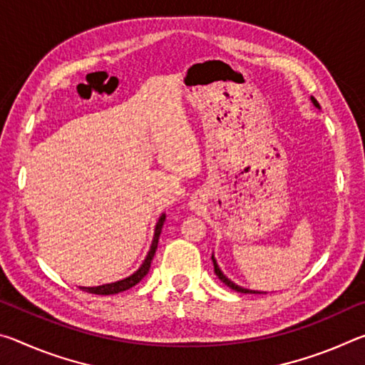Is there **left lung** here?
<instances>
[{
    "instance_id": "8db88e82",
    "label": "left lung",
    "mask_w": 365,
    "mask_h": 365,
    "mask_svg": "<svg viewBox=\"0 0 365 365\" xmlns=\"http://www.w3.org/2000/svg\"><path fill=\"white\" fill-rule=\"evenodd\" d=\"M312 100V103L316 104V106L319 108V103H317V100H314V98H311ZM212 262H214V272H215V275L219 277V280L222 282V283H225V285L228 287V288H232V289H235V292H238V293H259V292H252V289H245V288H242V287H238V285H235L233 282H230L227 279V277L222 274L220 272V269H219V265H217V262H215V259H214V256H212Z\"/></svg>"
}]
</instances>
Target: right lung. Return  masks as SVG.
<instances>
[{
	"mask_svg": "<svg viewBox=\"0 0 365 365\" xmlns=\"http://www.w3.org/2000/svg\"><path fill=\"white\" fill-rule=\"evenodd\" d=\"M164 220H165V215L163 214L158 220L156 224V230H154V238H153V243H151V250L150 252H148L146 259L143 261V264H141V267L135 272L133 275L127 277V279L123 280H119V282H114V283H106V285H101V287H82L80 289H83V292L86 293H91V294H115V293H120V292H125V289L132 288L137 285V283L143 279V277L150 272V267H151V261L154 257V252H156L158 250V242H159V235H160V230H163V225H164Z\"/></svg>",
	"mask_w": 365,
	"mask_h": 365,
	"instance_id": "1",
	"label": "right lung"
}]
</instances>
